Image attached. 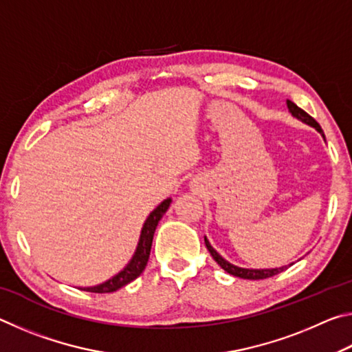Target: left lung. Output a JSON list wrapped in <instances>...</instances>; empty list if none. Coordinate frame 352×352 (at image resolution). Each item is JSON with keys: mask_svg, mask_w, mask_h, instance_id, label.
<instances>
[{"mask_svg": "<svg viewBox=\"0 0 352 352\" xmlns=\"http://www.w3.org/2000/svg\"><path fill=\"white\" fill-rule=\"evenodd\" d=\"M287 107H289V110H290V113L292 115H294L295 118H298V119H301L302 122H306V124H309V126H312V127H315L318 130V132L323 135V130H321V127H320V124L315 121V119L309 115V113H306L305 110L302 109H300V107H298L295 102H292V100H289L287 99ZM323 138H324V135H323ZM205 243H206V248H208V252L211 253V256H212V259L217 262V264L222 267V269L226 272V273H230V275H233V276H237V278H242V279H265V278H272V276H275V275H278V273H281V272H284L285 269H287V267H279V269H265V270H253V269H241V267H236V265H233V264H230V262H226L222 256H220L216 250H214L211 245H210V242H208V239L205 237ZM292 265V264H290Z\"/></svg>", "mask_w": 352, "mask_h": 352, "instance_id": "8db88e82", "label": "left lung"}]
</instances>
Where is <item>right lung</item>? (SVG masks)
<instances>
[{
	"instance_id": "add662e5",
	"label": "right lung",
	"mask_w": 352,
	"mask_h": 352,
	"mask_svg": "<svg viewBox=\"0 0 352 352\" xmlns=\"http://www.w3.org/2000/svg\"><path fill=\"white\" fill-rule=\"evenodd\" d=\"M169 205H170V199L164 200L163 204L157 206V210H153L151 212V216L147 217V220L144 222V226H142L138 248H136L135 256L132 258V261H130V264L126 267V269H124L121 273H118L116 276L109 279V281H105L104 284L94 285V287H85L82 290L93 292V294H110V292H116L118 289L124 287V285L132 283L133 279L138 278L141 273L144 272L147 261H148V256H151L155 230H157V225L160 220H162V217L164 216V212L168 211Z\"/></svg>"
}]
</instances>
